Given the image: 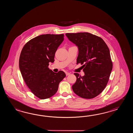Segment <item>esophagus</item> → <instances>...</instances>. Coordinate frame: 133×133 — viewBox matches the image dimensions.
I'll return each instance as SVG.
<instances>
[{
  "mask_svg": "<svg viewBox=\"0 0 133 133\" xmlns=\"http://www.w3.org/2000/svg\"><path fill=\"white\" fill-rule=\"evenodd\" d=\"M65 74H66V76H68V75H69L70 73H68V72H65Z\"/></svg>",
  "mask_w": 133,
  "mask_h": 133,
  "instance_id": "esophagus-1",
  "label": "esophagus"
}]
</instances>
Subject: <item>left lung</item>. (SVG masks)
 Listing matches in <instances>:
<instances>
[{
    "label": "left lung",
    "instance_id": "1",
    "mask_svg": "<svg viewBox=\"0 0 133 133\" xmlns=\"http://www.w3.org/2000/svg\"><path fill=\"white\" fill-rule=\"evenodd\" d=\"M78 49L76 64L83 65L84 76L74 73L76 81L72 89L77 96L91 99L101 93L108 84L113 64L108 45L100 37L88 32L66 33Z\"/></svg>",
    "mask_w": 133,
    "mask_h": 133
}]
</instances>
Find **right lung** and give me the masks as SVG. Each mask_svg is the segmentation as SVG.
<instances>
[{
  "instance_id": "add662e5",
  "label": "right lung",
  "mask_w": 133,
  "mask_h": 133,
  "mask_svg": "<svg viewBox=\"0 0 133 133\" xmlns=\"http://www.w3.org/2000/svg\"><path fill=\"white\" fill-rule=\"evenodd\" d=\"M64 34L41 35L29 41L20 54L19 67L26 85L41 99L56 93L60 82L65 77L62 71L55 73L48 68L54 62L57 49L64 41Z\"/></svg>"
}]
</instances>
